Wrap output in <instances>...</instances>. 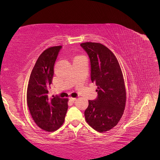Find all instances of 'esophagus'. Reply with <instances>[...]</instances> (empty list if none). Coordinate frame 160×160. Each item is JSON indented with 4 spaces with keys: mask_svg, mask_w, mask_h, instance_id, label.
Wrapping results in <instances>:
<instances>
[{
    "mask_svg": "<svg viewBox=\"0 0 160 160\" xmlns=\"http://www.w3.org/2000/svg\"><path fill=\"white\" fill-rule=\"evenodd\" d=\"M69 100L71 101H75L76 100V98H69Z\"/></svg>",
    "mask_w": 160,
    "mask_h": 160,
    "instance_id": "1",
    "label": "esophagus"
}]
</instances>
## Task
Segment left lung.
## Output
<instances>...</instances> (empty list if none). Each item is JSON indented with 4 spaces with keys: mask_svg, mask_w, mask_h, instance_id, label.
<instances>
[{
    "mask_svg": "<svg viewBox=\"0 0 160 160\" xmlns=\"http://www.w3.org/2000/svg\"><path fill=\"white\" fill-rule=\"evenodd\" d=\"M90 60L91 79L95 82L98 97L89 100L85 111L86 122L103 133L110 130L122 118L126 101V92L122 70L118 59L107 47L98 42L80 45Z\"/></svg>",
    "mask_w": 160,
    "mask_h": 160,
    "instance_id": "1",
    "label": "left lung"
}]
</instances>
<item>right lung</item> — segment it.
Returning a JSON list of instances; mask_svg holds the SVG:
<instances>
[{
  "instance_id": "add662e5",
  "label": "right lung",
  "mask_w": 160,
  "mask_h": 160,
  "mask_svg": "<svg viewBox=\"0 0 160 160\" xmlns=\"http://www.w3.org/2000/svg\"><path fill=\"white\" fill-rule=\"evenodd\" d=\"M62 46L49 48L38 57L28 81L27 100L34 122L47 132H54L64 123L68 99L50 97L54 65Z\"/></svg>"
}]
</instances>
